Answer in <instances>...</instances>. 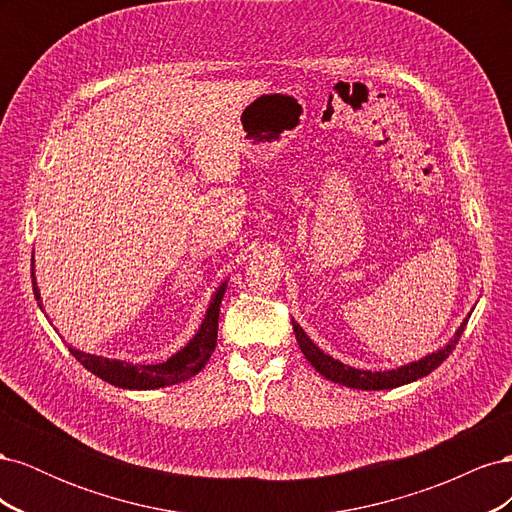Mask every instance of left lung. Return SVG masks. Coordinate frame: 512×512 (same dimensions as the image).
Masks as SVG:
<instances>
[{
	"mask_svg": "<svg viewBox=\"0 0 512 512\" xmlns=\"http://www.w3.org/2000/svg\"><path fill=\"white\" fill-rule=\"evenodd\" d=\"M466 324H468V318L461 322V327L455 331L451 342H448L444 348H440L438 352H431L421 361L401 365L391 371H369V369H356V367L344 365L342 361L333 359V356L324 354L294 320H292V329H294V335H297V342H299L301 352L305 354V359L312 363V367L316 371H320L324 378L342 384V386H348V389L382 391V389H395V386L408 384V382H414L418 378L431 374V371L438 365H442V361L448 359V354L455 350L459 337L463 335V331H466Z\"/></svg>",
	"mask_w": 512,
	"mask_h": 512,
	"instance_id": "8db88e82",
	"label": "left lung"
}]
</instances>
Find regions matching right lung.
Returning <instances> with one entry per match:
<instances>
[{
  "label": "right lung",
  "mask_w": 512,
  "mask_h": 512,
  "mask_svg": "<svg viewBox=\"0 0 512 512\" xmlns=\"http://www.w3.org/2000/svg\"><path fill=\"white\" fill-rule=\"evenodd\" d=\"M32 280H34L36 301L42 307L34 269H32ZM224 292H226V282L218 290H215V294L211 297V303L207 307L203 324H200L198 333L177 354L170 356V359L164 363H156V365L136 363L134 365L128 361L104 359V356L74 350L72 346H70V352L76 356V361L91 371V374L102 378L108 384L119 386V389L151 391V389H162V386L183 382V380L196 376L198 371L207 365V361L211 359V354L215 350V344H218V318H220V303H222Z\"/></svg>",
  "instance_id": "right-lung-1"
}]
</instances>
